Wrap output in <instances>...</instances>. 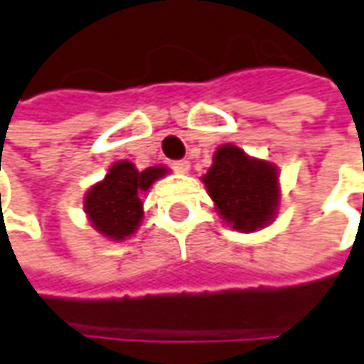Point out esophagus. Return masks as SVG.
<instances>
[{
    "label": "esophagus",
    "mask_w": 364,
    "mask_h": 364,
    "mask_svg": "<svg viewBox=\"0 0 364 364\" xmlns=\"http://www.w3.org/2000/svg\"><path fill=\"white\" fill-rule=\"evenodd\" d=\"M173 171H177V173H181V175H185V173H189V161H175L173 163Z\"/></svg>",
    "instance_id": "obj_1"
}]
</instances>
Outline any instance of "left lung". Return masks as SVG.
<instances>
[{"instance_id":"obj_1","label":"left lung","mask_w":364,"mask_h":364,"mask_svg":"<svg viewBox=\"0 0 364 364\" xmlns=\"http://www.w3.org/2000/svg\"><path fill=\"white\" fill-rule=\"evenodd\" d=\"M201 181L215 212L236 232H257L275 220L281 187L273 163L248 156L234 144H222Z\"/></svg>"}]
</instances>
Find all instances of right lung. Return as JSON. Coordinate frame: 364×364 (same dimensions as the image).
<instances>
[{
    "label": "right lung",
    "mask_w": 364,
    "mask_h": 364,
    "mask_svg": "<svg viewBox=\"0 0 364 364\" xmlns=\"http://www.w3.org/2000/svg\"><path fill=\"white\" fill-rule=\"evenodd\" d=\"M168 168L163 165L138 171L130 161H118L107 175L95 183L83 198V210L91 226L107 240H126L142 222V201L152 183L163 179Z\"/></svg>",
    "instance_id": "add662e5"
}]
</instances>
